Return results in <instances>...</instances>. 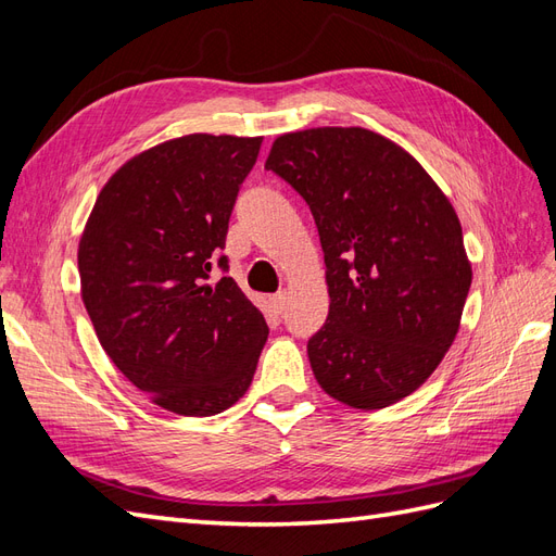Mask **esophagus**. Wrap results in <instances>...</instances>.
<instances>
[{
  "label": "esophagus",
  "mask_w": 556,
  "mask_h": 556,
  "mask_svg": "<svg viewBox=\"0 0 556 556\" xmlns=\"http://www.w3.org/2000/svg\"><path fill=\"white\" fill-rule=\"evenodd\" d=\"M268 301H271V306H274L276 313H282L285 306H288V292L280 290V292H276L274 296H268Z\"/></svg>",
  "instance_id": "34e87169"
}]
</instances>
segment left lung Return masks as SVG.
Segmentation results:
<instances>
[{
	"label": "left lung",
	"instance_id": "8db88e82",
	"mask_svg": "<svg viewBox=\"0 0 556 556\" xmlns=\"http://www.w3.org/2000/svg\"><path fill=\"white\" fill-rule=\"evenodd\" d=\"M264 166L306 199L325 250L317 384L359 410L406 399L459 331L473 271L457 211L408 150L364 127L280 134Z\"/></svg>",
	"mask_w": 556,
	"mask_h": 556
}]
</instances>
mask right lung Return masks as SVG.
I'll return each instance as SVG.
<instances>
[{
  "mask_svg": "<svg viewBox=\"0 0 556 556\" xmlns=\"http://www.w3.org/2000/svg\"><path fill=\"white\" fill-rule=\"evenodd\" d=\"M262 137L185 134L127 160L78 243L80 296L111 362L160 408L208 417L255 376L268 327L233 278L208 282ZM227 268V257H220Z\"/></svg>",
  "mask_w": 556,
  "mask_h": 556,
  "instance_id": "add662e5",
  "label": "right lung"
}]
</instances>
